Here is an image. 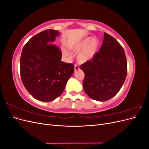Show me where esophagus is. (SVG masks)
I'll use <instances>...</instances> for the list:
<instances>
[{
  "label": "esophagus",
  "instance_id": "esophagus-1",
  "mask_svg": "<svg viewBox=\"0 0 149 149\" xmlns=\"http://www.w3.org/2000/svg\"><path fill=\"white\" fill-rule=\"evenodd\" d=\"M79 70V67L78 65H74V71H76Z\"/></svg>",
  "mask_w": 149,
  "mask_h": 149
}]
</instances>
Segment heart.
<instances>
[{"instance_id":"obj_1","label":"heart","mask_w":149,"mask_h":149,"mask_svg":"<svg viewBox=\"0 0 149 149\" xmlns=\"http://www.w3.org/2000/svg\"><path fill=\"white\" fill-rule=\"evenodd\" d=\"M99 42L96 38L87 37L77 43H70L68 47L75 52L81 50L78 55V60L81 63H85L93 59L99 48ZM62 53L65 56L70 57V54L66 49L63 48Z\"/></svg>"}]
</instances>
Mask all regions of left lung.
<instances>
[{
	"label": "left lung",
	"mask_w": 149,
	"mask_h": 149,
	"mask_svg": "<svg viewBox=\"0 0 149 149\" xmlns=\"http://www.w3.org/2000/svg\"><path fill=\"white\" fill-rule=\"evenodd\" d=\"M80 68L84 73L83 85L87 95L98 101L109 100L119 91L127 76L124 49L114 37L104 33L100 52Z\"/></svg>",
	"instance_id": "1"
}]
</instances>
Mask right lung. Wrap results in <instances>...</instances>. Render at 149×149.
Masks as SVG:
<instances>
[{
	"label": "right lung",
	"mask_w": 149,
	"mask_h": 149,
	"mask_svg": "<svg viewBox=\"0 0 149 149\" xmlns=\"http://www.w3.org/2000/svg\"><path fill=\"white\" fill-rule=\"evenodd\" d=\"M58 35V30H44L31 38L22 49V81L40 101H52L59 97L74 73V65L61 61L60 49L52 44Z\"/></svg>",
	"instance_id": "add662e5"
}]
</instances>
